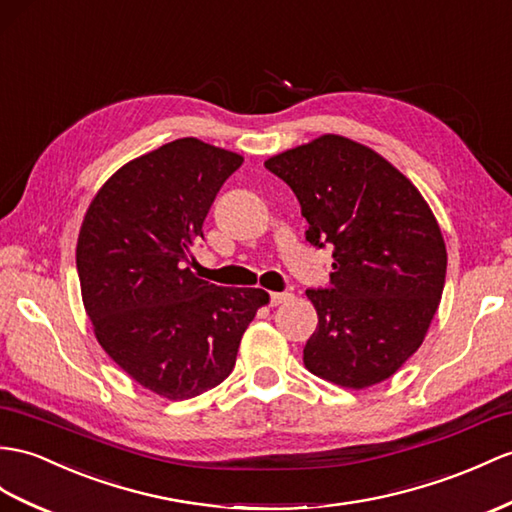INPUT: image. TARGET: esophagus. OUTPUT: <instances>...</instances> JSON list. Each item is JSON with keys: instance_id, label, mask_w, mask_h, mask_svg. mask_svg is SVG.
<instances>
[{"instance_id": "esophagus-1", "label": "esophagus", "mask_w": 512, "mask_h": 512, "mask_svg": "<svg viewBox=\"0 0 512 512\" xmlns=\"http://www.w3.org/2000/svg\"><path fill=\"white\" fill-rule=\"evenodd\" d=\"M293 297V293H271V306H280L284 302H289V299Z\"/></svg>"}]
</instances>
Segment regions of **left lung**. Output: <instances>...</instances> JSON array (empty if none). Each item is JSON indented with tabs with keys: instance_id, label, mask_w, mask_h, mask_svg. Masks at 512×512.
<instances>
[{
	"instance_id": "8db88e82",
	"label": "left lung",
	"mask_w": 512,
	"mask_h": 512,
	"mask_svg": "<svg viewBox=\"0 0 512 512\" xmlns=\"http://www.w3.org/2000/svg\"><path fill=\"white\" fill-rule=\"evenodd\" d=\"M291 186L306 241L332 247L330 289H308L317 330L304 365L345 389H367L400 369L439 308L447 252L417 186L371 147L321 134L265 160Z\"/></svg>"
}]
</instances>
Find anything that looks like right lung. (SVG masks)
I'll return each instance as SVG.
<instances>
[{
	"mask_svg": "<svg viewBox=\"0 0 512 512\" xmlns=\"http://www.w3.org/2000/svg\"><path fill=\"white\" fill-rule=\"evenodd\" d=\"M243 156L193 136L126 162L95 193L76 263L84 310L104 352L165 400L230 376L263 289H223L191 271V247Z\"/></svg>",
	"mask_w": 512,
	"mask_h": 512,
	"instance_id": "right-lung-1",
	"label": "right lung"
}]
</instances>
